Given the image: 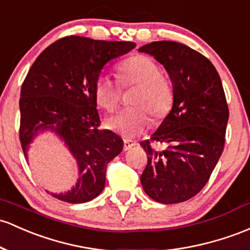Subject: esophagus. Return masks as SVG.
Returning a JSON list of instances; mask_svg holds the SVG:
<instances>
[{
	"instance_id": "obj_1",
	"label": "esophagus",
	"mask_w": 250,
	"mask_h": 250,
	"mask_svg": "<svg viewBox=\"0 0 250 250\" xmlns=\"http://www.w3.org/2000/svg\"><path fill=\"white\" fill-rule=\"evenodd\" d=\"M135 145L136 144L134 141H130V140H125V142H123V149L128 150V149H130L131 147L135 146Z\"/></svg>"
}]
</instances>
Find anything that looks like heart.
<instances>
[{
  "mask_svg": "<svg viewBox=\"0 0 250 250\" xmlns=\"http://www.w3.org/2000/svg\"><path fill=\"white\" fill-rule=\"evenodd\" d=\"M121 87L138 86L130 100V108L122 109L106 121V128L125 139H133L149 125L150 115L154 122L164 120L174 103L173 86L161 76V68L146 54H135L117 67ZM119 84L109 76L100 75L95 79L92 92L95 102L104 111L111 112L121 98Z\"/></svg>",
  "mask_w": 250,
  "mask_h": 250,
  "instance_id": "heart-1",
  "label": "heart"
}]
</instances>
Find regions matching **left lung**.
Returning <instances> with one entry per match:
<instances>
[{"mask_svg":"<svg viewBox=\"0 0 250 250\" xmlns=\"http://www.w3.org/2000/svg\"><path fill=\"white\" fill-rule=\"evenodd\" d=\"M139 51L165 66L174 91L172 110L140 144L148 158L140 180L155 202H185L204 188L223 152L229 119L223 85L212 62L184 43L153 41Z\"/></svg>","mask_w":250,"mask_h":250,"instance_id":"obj_1","label":"left lung"}]
</instances>
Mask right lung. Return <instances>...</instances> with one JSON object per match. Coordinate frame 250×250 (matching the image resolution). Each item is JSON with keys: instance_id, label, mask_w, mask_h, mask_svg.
<instances>
[{"instance_id": "add662e5", "label": "right lung", "mask_w": 250, "mask_h": 250, "mask_svg": "<svg viewBox=\"0 0 250 250\" xmlns=\"http://www.w3.org/2000/svg\"><path fill=\"white\" fill-rule=\"evenodd\" d=\"M130 41L62 38L43 49L29 68L20 94V142L27 148L40 130L64 140L78 165L79 179L66 193L53 194L78 204L96 198L105 185L106 166L123 148L111 130L100 129L92 86L109 60L135 47Z\"/></svg>"}]
</instances>
